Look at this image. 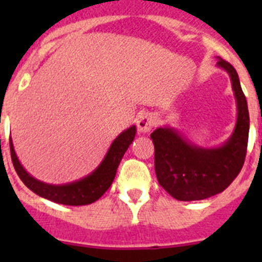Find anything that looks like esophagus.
Returning a JSON list of instances; mask_svg holds the SVG:
<instances>
[{
    "instance_id": "34e87169",
    "label": "esophagus",
    "mask_w": 262,
    "mask_h": 262,
    "mask_svg": "<svg viewBox=\"0 0 262 262\" xmlns=\"http://www.w3.org/2000/svg\"><path fill=\"white\" fill-rule=\"evenodd\" d=\"M136 124H138V129L140 133L147 134L149 133L154 126L156 124V117L151 113H140L138 115V120H136Z\"/></svg>"
}]
</instances>
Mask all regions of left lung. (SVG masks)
<instances>
[{
	"label": "left lung",
	"mask_w": 262,
	"mask_h": 262,
	"mask_svg": "<svg viewBox=\"0 0 262 262\" xmlns=\"http://www.w3.org/2000/svg\"><path fill=\"white\" fill-rule=\"evenodd\" d=\"M217 67L228 72L237 103V120L231 138L222 147L191 144L174 128L160 127L151 134L157 181L178 201H201L222 193L244 165L249 134L247 99L236 69L222 57Z\"/></svg>",
	"instance_id": "obj_1"
}]
</instances>
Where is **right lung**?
Segmentation results:
<instances>
[{
  "instance_id": "1",
  "label": "right lung",
  "mask_w": 262,
  "mask_h": 262,
  "mask_svg": "<svg viewBox=\"0 0 262 262\" xmlns=\"http://www.w3.org/2000/svg\"><path fill=\"white\" fill-rule=\"evenodd\" d=\"M136 134V127L133 126L124 129L123 133L118 135L114 142L111 143L107 154L102 163L99 164L96 170L90 173L86 177L81 178L78 181L71 182L64 185H52L41 182L25 170L20 165L15 151H14L13 142L10 139V155L11 161L15 168V172L19 176L22 182L39 196H43L46 200L52 202L61 203L68 206H82L90 205L96 202L105 194L110 185L113 184L117 173L118 165L123 157L124 152L128 149L129 144L133 143Z\"/></svg>"
}]
</instances>
